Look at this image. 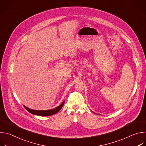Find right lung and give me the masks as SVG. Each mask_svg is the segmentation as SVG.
I'll list each match as a JSON object with an SVG mask.
<instances>
[{"label": "right lung", "instance_id": "right-lung-1", "mask_svg": "<svg viewBox=\"0 0 146 146\" xmlns=\"http://www.w3.org/2000/svg\"><path fill=\"white\" fill-rule=\"evenodd\" d=\"M64 103H65V100L62 102L59 106H58L56 108L50 109V110H33V109H29L25 106H24L27 109V110L28 111H29V113H31L32 114H34L36 115H39V116H50V115H54V114H56V113H58L61 109L62 106H64Z\"/></svg>", "mask_w": 146, "mask_h": 146}]
</instances>
